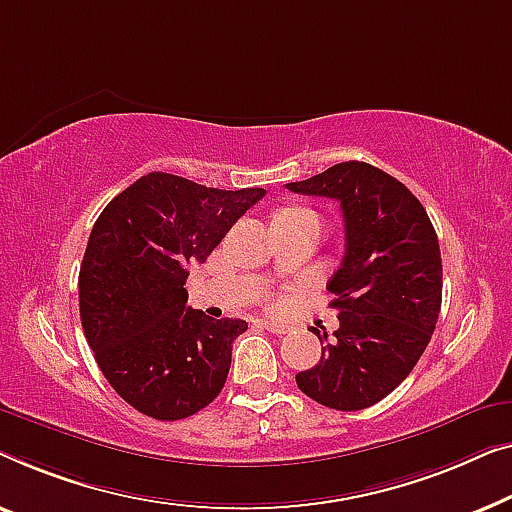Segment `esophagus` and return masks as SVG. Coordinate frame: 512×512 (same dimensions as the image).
I'll return each instance as SVG.
<instances>
[{
  "label": "esophagus",
  "instance_id": "esophagus-1",
  "mask_svg": "<svg viewBox=\"0 0 512 512\" xmlns=\"http://www.w3.org/2000/svg\"><path fill=\"white\" fill-rule=\"evenodd\" d=\"M259 325H262L264 329H269L271 334H287V325H283V322H276V320H262L259 322Z\"/></svg>",
  "mask_w": 512,
  "mask_h": 512
}]
</instances>
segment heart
I'll list each match as a JSON object with an SVG mask.
<instances>
[{"mask_svg":"<svg viewBox=\"0 0 512 512\" xmlns=\"http://www.w3.org/2000/svg\"><path fill=\"white\" fill-rule=\"evenodd\" d=\"M278 218H318V215H315L311 208L294 206V208H285V211H280Z\"/></svg>","mask_w":512,"mask_h":512,"instance_id":"b5f03b06","label":"heart"}]
</instances>
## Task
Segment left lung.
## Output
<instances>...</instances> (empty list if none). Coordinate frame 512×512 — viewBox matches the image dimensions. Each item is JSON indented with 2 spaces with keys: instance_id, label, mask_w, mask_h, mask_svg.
Listing matches in <instances>:
<instances>
[{
  "instance_id": "1",
  "label": "left lung",
  "mask_w": 512,
  "mask_h": 512,
  "mask_svg": "<svg viewBox=\"0 0 512 512\" xmlns=\"http://www.w3.org/2000/svg\"><path fill=\"white\" fill-rule=\"evenodd\" d=\"M287 190L336 199L345 255L327 290L341 327L320 362L297 373L306 397L334 410L369 408L408 378L427 350L441 311L438 236L413 192L383 169L341 162Z\"/></svg>"
}]
</instances>
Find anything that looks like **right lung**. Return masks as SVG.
Masks as SVG:
<instances>
[{
	"label": "right lung",
	"instance_id": "obj_1",
	"mask_svg": "<svg viewBox=\"0 0 512 512\" xmlns=\"http://www.w3.org/2000/svg\"><path fill=\"white\" fill-rule=\"evenodd\" d=\"M262 187L218 190L141 176L92 227L78 273L81 322L115 392L155 420H183L225 387L246 320H211L187 304V266L204 264Z\"/></svg>",
	"mask_w": 512,
	"mask_h": 512
}]
</instances>
